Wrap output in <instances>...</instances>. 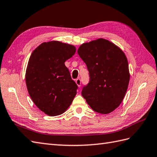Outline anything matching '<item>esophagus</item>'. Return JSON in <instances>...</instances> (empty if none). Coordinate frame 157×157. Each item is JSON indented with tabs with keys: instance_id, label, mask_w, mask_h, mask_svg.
<instances>
[{
	"instance_id": "1",
	"label": "esophagus",
	"mask_w": 157,
	"mask_h": 157,
	"mask_svg": "<svg viewBox=\"0 0 157 157\" xmlns=\"http://www.w3.org/2000/svg\"><path fill=\"white\" fill-rule=\"evenodd\" d=\"M75 83H76V84H77V86H78V87L81 86L82 82H81V79H80L79 78H78V79H75Z\"/></svg>"
}]
</instances>
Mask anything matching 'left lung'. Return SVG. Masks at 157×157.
<instances>
[{
	"label": "left lung",
	"mask_w": 157,
	"mask_h": 157,
	"mask_svg": "<svg viewBox=\"0 0 157 157\" xmlns=\"http://www.w3.org/2000/svg\"><path fill=\"white\" fill-rule=\"evenodd\" d=\"M78 53L90 74V82L82 89V96L97 113H111L121 103L129 82L125 54L103 38L83 44Z\"/></svg>",
	"instance_id": "8db88e82"
}]
</instances>
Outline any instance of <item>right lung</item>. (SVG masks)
I'll use <instances>...</instances> for the list:
<instances>
[{
	"label": "right lung",
	"mask_w": 157,
	"mask_h": 157,
	"mask_svg": "<svg viewBox=\"0 0 157 157\" xmlns=\"http://www.w3.org/2000/svg\"><path fill=\"white\" fill-rule=\"evenodd\" d=\"M75 51L73 45L51 41L40 44L30 56L26 71L28 91L48 115L64 113L77 94L78 87L64 63Z\"/></svg>",
	"instance_id": "1"
}]
</instances>
